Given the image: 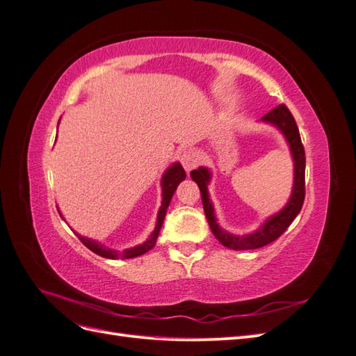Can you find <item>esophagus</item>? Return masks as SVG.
I'll return each mask as SVG.
<instances>
[{"label":"esophagus","mask_w":356,"mask_h":356,"mask_svg":"<svg viewBox=\"0 0 356 356\" xmlns=\"http://www.w3.org/2000/svg\"><path fill=\"white\" fill-rule=\"evenodd\" d=\"M197 163H199V156L196 154V152H193V149H186V152L181 154V165L184 166L187 172L195 169Z\"/></svg>","instance_id":"esophagus-1"}]
</instances>
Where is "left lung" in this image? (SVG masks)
<instances>
[{"mask_svg":"<svg viewBox=\"0 0 356 356\" xmlns=\"http://www.w3.org/2000/svg\"><path fill=\"white\" fill-rule=\"evenodd\" d=\"M261 120L272 123L276 127L281 129L282 134L286 138L291 153H293V159H294V188L286 207L281 212L273 215L272 218H268L255 233L246 234V236H233V234H229L227 232H222L218 227L217 220H215L212 203L209 202V196H208V182L211 179L209 170L204 168H199L190 174L191 179L196 181V184L200 188L203 211H204V215H207L209 227L213 236L221 242V245L232 248V250H257V248H261L275 242L279 236L289 227V224L294 221V218L301 211V207H303L305 196H306L305 147L301 144L300 132L293 114H291V111L288 110V106L285 104H281L277 105L276 108L268 111Z\"/></svg>","mask_w":356,"mask_h":356,"instance_id":"8db88e82","label":"left lung"}]
</instances>
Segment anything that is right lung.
<instances>
[{
	"instance_id": "obj_1",
	"label": "right lung",
	"mask_w": 356,
	"mask_h": 356,
	"mask_svg": "<svg viewBox=\"0 0 356 356\" xmlns=\"http://www.w3.org/2000/svg\"><path fill=\"white\" fill-rule=\"evenodd\" d=\"M186 170L182 169V166L179 163H175L172 165L166 172L163 178H161V190H163V200H161V207L159 209V215H157V224H156V229L154 232L152 233V236H149V239L147 242H144L143 245H138L135 248H131V250H124L123 252H117V251H113V250H108V248H105L102 245H99L98 242L95 241H90L88 238H83V236L77 234L79 239L81 241V243L89 248V250L95 254H98L101 257H105V258H111V260H115V258H134V257H138V255H143L145 254L147 251L152 250V248L156 245V241H157V236L160 233V229H161V224H163V220H165V215H166V211H168V207L170 203V199L172 196H174V193L178 187L179 182L182 179H186Z\"/></svg>"
}]
</instances>
